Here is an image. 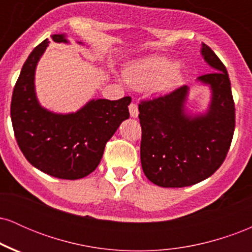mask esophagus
I'll use <instances>...</instances> for the list:
<instances>
[{
	"label": "esophagus",
	"mask_w": 252,
	"mask_h": 252,
	"mask_svg": "<svg viewBox=\"0 0 252 252\" xmlns=\"http://www.w3.org/2000/svg\"><path fill=\"white\" fill-rule=\"evenodd\" d=\"M129 112H130V116L132 118H137L138 117V109L137 105L135 103H131L129 105Z\"/></svg>",
	"instance_id": "34e87169"
}]
</instances>
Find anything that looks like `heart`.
I'll use <instances>...</instances> for the list:
<instances>
[{
  "mask_svg": "<svg viewBox=\"0 0 252 252\" xmlns=\"http://www.w3.org/2000/svg\"><path fill=\"white\" fill-rule=\"evenodd\" d=\"M123 77L136 90H153L166 94L182 83L185 72L181 65L163 56H149L132 60L123 68Z\"/></svg>",
  "mask_w": 252,
  "mask_h": 252,
  "instance_id": "b5f03b06",
  "label": "heart"
}]
</instances>
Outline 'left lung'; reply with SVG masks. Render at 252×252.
Listing matches in <instances>:
<instances>
[{"label":"left lung","instance_id":"left-lung-1","mask_svg":"<svg viewBox=\"0 0 252 252\" xmlns=\"http://www.w3.org/2000/svg\"><path fill=\"white\" fill-rule=\"evenodd\" d=\"M200 53L216 71L196 78L210 90L204 111H190L186 85L138 105L141 164L148 180L160 187H186L210 178L224 162L232 141L235 103L226 67L204 42Z\"/></svg>","mask_w":252,"mask_h":252}]
</instances>
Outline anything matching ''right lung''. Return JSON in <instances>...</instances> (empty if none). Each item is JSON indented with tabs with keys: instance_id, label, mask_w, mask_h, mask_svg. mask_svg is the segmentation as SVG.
<instances>
[{
	"instance_id": "right-lung-1",
	"label": "right lung",
	"mask_w": 252,
	"mask_h": 252,
	"mask_svg": "<svg viewBox=\"0 0 252 252\" xmlns=\"http://www.w3.org/2000/svg\"><path fill=\"white\" fill-rule=\"evenodd\" d=\"M52 39L70 43L65 33ZM48 45L50 40H43L22 66L11 97V123L16 142L32 166L54 178L77 180L97 168L106 142L129 118L131 98L90 99L68 114L43 108L36 96L35 71Z\"/></svg>"
}]
</instances>
